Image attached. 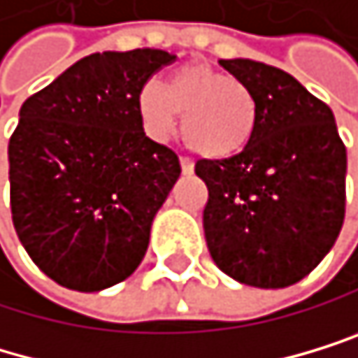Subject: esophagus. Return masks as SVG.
<instances>
[{
  "mask_svg": "<svg viewBox=\"0 0 358 358\" xmlns=\"http://www.w3.org/2000/svg\"><path fill=\"white\" fill-rule=\"evenodd\" d=\"M180 169H182V173H185V176L194 173V162H191L189 158H180Z\"/></svg>",
  "mask_w": 358,
  "mask_h": 358,
  "instance_id": "obj_1",
  "label": "esophagus"
}]
</instances>
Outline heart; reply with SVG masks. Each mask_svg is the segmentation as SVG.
<instances>
[{
	"instance_id": "heart-1",
	"label": "heart",
	"mask_w": 358,
	"mask_h": 358,
	"mask_svg": "<svg viewBox=\"0 0 358 358\" xmlns=\"http://www.w3.org/2000/svg\"><path fill=\"white\" fill-rule=\"evenodd\" d=\"M136 107L145 131L156 141L169 138L185 114L182 141L206 160L240 156L257 125V105L246 85L209 66L178 68L167 87L145 83Z\"/></svg>"
}]
</instances>
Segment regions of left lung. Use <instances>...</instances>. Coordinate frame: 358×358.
Listing matches in <instances>:
<instances>
[{
	"mask_svg": "<svg viewBox=\"0 0 358 358\" xmlns=\"http://www.w3.org/2000/svg\"><path fill=\"white\" fill-rule=\"evenodd\" d=\"M257 105L253 141L229 160H200L202 213L217 268L255 288L303 280L339 238L345 147L332 110L295 76L253 59H220Z\"/></svg>",
	"mask_w": 358,
	"mask_h": 358,
	"instance_id": "obj_1",
	"label": "left lung"
}]
</instances>
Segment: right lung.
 I'll return each mask as SVG.
<instances>
[{"mask_svg":"<svg viewBox=\"0 0 358 358\" xmlns=\"http://www.w3.org/2000/svg\"><path fill=\"white\" fill-rule=\"evenodd\" d=\"M173 59L156 48L94 52L21 105L8 143L13 224L57 284L96 292L141 266L180 162L145 136L136 101Z\"/></svg>","mask_w":358,"mask_h":358,"instance_id":"add662e5","label":"right lung"}]
</instances>
